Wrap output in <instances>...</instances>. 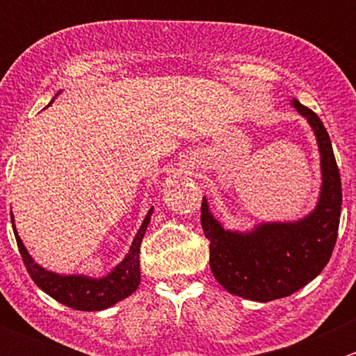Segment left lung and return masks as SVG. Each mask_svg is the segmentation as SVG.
I'll return each instance as SVG.
<instances>
[{"mask_svg":"<svg viewBox=\"0 0 356 356\" xmlns=\"http://www.w3.org/2000/svg\"><path fill=\"white\" fill-rule=\"evenodd\" d=\"M308 120L321 152L322 186L317 207L294 222H265L248 232L227 231L201 203V227L210 241V268L229 293L246 300L286 298L314 281L331 258L339 229L341 177L331 138L315 111L293 99Z\"/></svg>","mask_w":356,"mask_h":356,"instance_id":"1","label":"left lung"}]
</instances>
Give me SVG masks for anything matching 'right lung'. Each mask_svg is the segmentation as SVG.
Returning <instances> with one entry per match:
<instances>
[{"label": "right lung", "mask_w": 356, "mask_h": 356, "mask_svg": "<svg viewBox=\"0 0 356 356\" xmlns=\"http://www.w3.org/2000/svg\"><path fill=\"white\" fill-rule=\"evenodd\" d=\"M153 208L146 213L134 241H132L131 250L125 254L124 260L110 272L105 277H88V275H60L55 272H49L42 268L34 261V258L25 250L22 239L19 238L15 229V222L12 224L13 232H15L17 245L22 254V260L31 274L32 281L39 286L46 294L55 298L65 307L74 308V310L82 312H96L110 308L111 305L118 303L124 298L131 296L138 289L141 282V268H139V246H141L143 236L148 229L149 218H152Z\"/></svg>", "instance_id": "1"}]
</instances>
